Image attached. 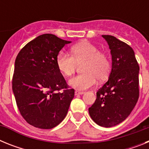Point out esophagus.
Returning a JSON list of instances; mask_svg holds the SVG:
<instances>
[{"label": "esophagus", "mask_w": 149, "mask_h": 149, "mask_svg": "<svg viewBox=\"0 0 149 149\" xmlns=\"http://www.w3.org/2000/svg\"><path fill=\"white\" fill-rule=\"evenodd\" d=\"M84 93V92H83V91H79V90H76L75 92H74V94H75V95H83Z\"/></svg>", "instance_id": "1"}]
</instances>
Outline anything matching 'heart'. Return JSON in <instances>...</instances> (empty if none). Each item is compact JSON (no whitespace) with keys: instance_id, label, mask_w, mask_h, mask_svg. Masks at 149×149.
<instances>
[{"instance_id":"1","label":"heart","mask_w":149,"mask_h":149,"mask_svg":"<svg viewBox=\"0 0 149 149\" xmlns=\"http://www.w3.org/2000/svg\"><path fill=\"white\" fill-rule=\"evenodd\" d=\"M72 55L60 52L56 56V66L65 77L73 75L77 64L84 63L81 72L84 74L75 76L69 81V85L77 89H86L94 86L96 79L104 81L110 72V60L106 54L89 42H81L71 48Z\"/></svg>"}]
</instances>
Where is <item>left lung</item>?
<instances>
[{"label":"left lung","instance_id":"1","mask_svg":"<svg viewBox=\"0 0 149 149\" xmlns=\"http://www.w3.org/2000/svg\"><path fill=\"white\" fill-rule=\"evenodd\" d=\"M112 56L108 81L96 93L89 108L97 125L110 127L121 123L131 114L139 98V67L131 46L110 35H102Z\"/></svg>","mask_w":149,"mask_h":149}]
</instances>
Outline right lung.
Listing matches in <instances>:
<instances>
[{
    "label": "right lung",
    "instance_id": "obj_1",
    "mask_svg": "<svg viewBox=\"0 0 149 149\" xmlns=\"http://www.w3.org/2000/svg\"><path fill=\"white\" fill-rule=\"evenodd\" d=\"M71 42L53 34H42L18 53L13 77V91L26 122L36 127L51 129L65 119L74 96L56 66L60 50ZM63 89V93L56 91Z\"/></svg>",
    "mask_w": 149,
    "mask_h": 149
}]
</instances>
